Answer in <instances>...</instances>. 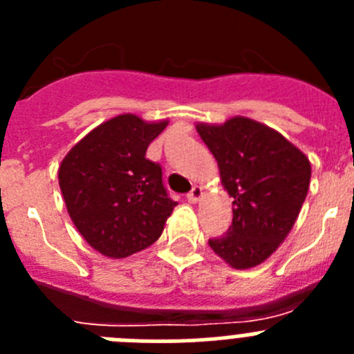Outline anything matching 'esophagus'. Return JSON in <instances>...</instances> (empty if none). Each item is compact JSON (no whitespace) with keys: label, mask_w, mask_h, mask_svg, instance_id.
<instances>
[{"label":"esophagus","mask_w":354,"mask_h":354,"mask_svg":"<svg viewBox=\"0 0 354 354\" xmlns=\"http://www.w3.org/2000/svg\"><path fill=\"white\" fill-rule=\"evenodd\" d=\"M200 196H202V187L195 186V187H193V189H192V192L187 193L186 198L189 200L192 204H196V202H198V200H200Z\"/></svg>","instance_id":"esophagus-1"}]
</instances>
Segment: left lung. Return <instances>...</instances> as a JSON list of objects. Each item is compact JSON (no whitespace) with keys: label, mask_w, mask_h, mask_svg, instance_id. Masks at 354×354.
I'll use <instances>...</instances> for the list:
<instances>
[{"label":"left lung","mask_w":354,"mask_h":354,"mask_svg":"<svg viewBox=\"0 0 354 354\" xmlns=\"http://www.w3.org/2000/svg\"><path fill=\"white\" fill-rule=\"evenodd\" d=\"M196 131L234 198L232 225L209 246L236 270L255 268L294 227L310 186V161L278 131L252 118L196 124Z\"/></svg>","instance_id":"8db88e82"}]
</instances>
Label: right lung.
<instances>
[{
  "mask_svg": "<svg viewBox=\"0 0 354 354\" xmlns=\"http://www.w3.org/2000/svg\"><path fill=\"white\" fill-rule=\"evenodd\" d=\"M168 120L145 122L124 113L102 122L68 150L58 170L72 223L109 259H124L159 239L177 202L162 186L147 147Z\"/></svg>",
  "mask_w": 354,
  "mask_h": 354,
  "instance_id": "add662e5",
  "label": "right lung"
}]
</instances>
